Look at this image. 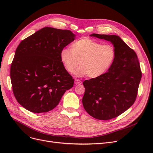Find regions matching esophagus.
Instances as JSON below:
<instances>
[{
    "label": "esophagus",
    "instance_id": "obj_1",
    "mask_svg": "<svg viewBox=\"0 0 153 153\" xmlns=\"http://www.w3.org/2000/svg\"><path fill=\"white\" fill-rule=\"evenodd\" d=\"M74 83H75V84H76V85H80V84H82V81H81V80L76 79H75Z\"/></svg>",
    "mask_w": 153,
    "mask_h": 153
}]
</instances>
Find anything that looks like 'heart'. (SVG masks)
<instances>
[{"label": "heart", "mask_w": 153, "mask_h": 153, "mask_svg": "<svg viewBox=\"0 0 153 153\" xmlns=\"http://www.w3.org/2000/svg\"><path fill=\"white\" fill-rule=\"evenodd\" d=\"M116 50L111 45H103L102 42L88 38H82L72 45V48H64L60 53V59L65 69L77 77L87 76L97 78L113 65L116 59Z\"/></svg>", "instance_id": "b5f03b06"}]
</instances>
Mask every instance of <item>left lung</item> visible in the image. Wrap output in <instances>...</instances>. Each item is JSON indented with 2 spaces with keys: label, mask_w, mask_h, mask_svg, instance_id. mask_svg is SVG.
<instances>
[{
  "label": "left lung",
  "mask_w": 153,
  "mask_h": 153,
  "mask_svg": "<svg viewBox=\"0 0 153 153\" xmlns=\"http://www.w3.org/2000/svg\"><path fill=\"white\" fill-rule=\"evenodd\" d=\"M111 43L116 50L113 65L102 76L85 80L82 104L92 117L106 120L123 114L134 103L141 79L136 53L117 35H90Z\"/></svg>",
  "instance_id": "1"
}]
</instances>
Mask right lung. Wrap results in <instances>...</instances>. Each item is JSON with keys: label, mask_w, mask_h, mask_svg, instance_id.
Masks as SVG:
<instances>
[{"label": "right lung", "mask_w": 153, "mask_h": 153, "mask_svg": "<svg viewBox=\"0 0 153 153\" xmlns=\"http://www.w3.org/2000/svg\"><path fill=\"white\" fill-rule=\"evenodd\" d=\"M75 38L70 30L47 27L19 44L10 79L15 97L23 108L33 113L49 111L73 86L74 79L64 68L60 53Z\"/></svg>", "instance_id": "add662e5"}]
</instances>
